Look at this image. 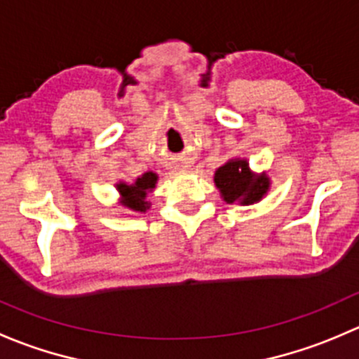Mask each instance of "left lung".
<instances>
[{
    "label": "left lung",
    "mask_w": 359,
    "mask_h": 359,
    "mask_svg": "<svg viewBox=\"0 0 359 359\" xmlns=\"http://www.w3.org/2000/svg\"><path fill=\"white\" fill-rule=\"evenodd\" d=\"M215 184L227 203L241 201L245 205L257 203L269 189L266 175L253 177L245 159H231L215 172Z\"/></svg>",
    "instance_id": "1"
}]
</instances>
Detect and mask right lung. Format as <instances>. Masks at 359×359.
Masks as SVG:
<instances>
[{
  "mask_svg": "<svg viewBox=\"0 0 359 359\" xmlns=\"http://www.w3.org/2000/svg\"><path fill=\"white\" fill-rule=\"evenodd\" d=\"M156 180V173L147 172L142 177H139L135 180V184H132V186H128L125 182L118 184V191L121 194L123 205L135 210V212H146L149 208V201H146V196L151 189H154Z\"/></svg>",
  "mask_w": 359,
  "mask_h": 359,
  "instance_id": "right-lung-1",
  "label": "right lung"
}]
</instances>
